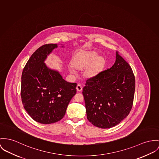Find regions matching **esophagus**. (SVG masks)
<instances>
[{
    "label": "esophagus",
    "instance_id": "1",
    "mask_svg": "<svg viewBox=\"0 0 159 159\" xmlns=\"http://www.w3.org/2000/svg\"><path fill=\"white\" fill-rule=\"evenodd\" d=\"M76 89H77V91H79V92H80L82 90V86H81V85H80V84H78L77 86H76Z\"/></svg>",
    "mask_w": 159,
    "mask_h": 159
}]
</instances>
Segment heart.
<instances>
[{
    "label": "heart",
    "mask_w": 159,
    "mask_h": 159,
    "mask_svg": "<svg viewBox=\"0 0 159 159\" xmlns=\"http://www.w3.org/2000/svg\"><path fill=\"white\" fill-rule=\"evenodd\" d=\"M104 63V59L98 56L94 51H82L75 55L73 59V64H70L68 68L73 74L77 73L76 68L82 69L89 65L86 68L85 74L88 77H92L98 73Z\"/></svg>",
    "instance_id": "1"
}]
</instances>
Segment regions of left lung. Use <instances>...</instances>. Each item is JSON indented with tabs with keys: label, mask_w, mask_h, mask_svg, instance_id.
<instances>
[{
	"label": "left lung",
	"mask_w": 159,
	"mask_h": 159,
	"mask_svg": "<svg viewBox=\"0 0 159 159\" xmlns=\"http://www.w3.org/2000/svg\"><path fill=\"white\" fill-rule=\"evenodd\" d=\"M116 55L112 67L88 79L82 92L88 120L103 129L121 122L133 105L134 75L118 51Z\"/></svg>",
	"instance_id": "obj_1"
}]
</instances>
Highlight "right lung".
Instances as JSON below:
<instances>
[{"mask_svg":"<svg viewBox=\"0 0 159 159\" xmlns=\"http://www.w3.org/2000/svg\"><path fill=\"white\" fill-rule=\"evenodd\" d=\"M57 44H45L31 55L22 74L20 95L25 110L37 122L50 124L61 120L76 93V83L65 81L44 61Z\"/></svg>","mask_w":159,"mask_h":159,"instance_id":"right-lung-1","label":"right lung"}]
</instances>
